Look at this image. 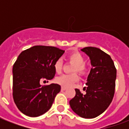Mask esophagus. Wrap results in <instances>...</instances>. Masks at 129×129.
<instances>
[{
  "mask_svg": "<svg viewBox=\"0 0 129 129\" xmlns=\"http://www.w3.org/2000/svg\"><path fill=\"white\" fill-rule=\"evenodd\" d=\"M66 90V88H65L63 86L61 87V90Z\"/></svg>",
  "mask_w": 129,
  "mask_h": 129,
  "instance_id": "esophagus-1",
  "label": "esophagus"
}]
</instances>
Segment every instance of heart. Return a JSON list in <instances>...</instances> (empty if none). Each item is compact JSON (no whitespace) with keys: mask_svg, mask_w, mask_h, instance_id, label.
I'll return each mask as SVG.
<instances>
[{"mask_svg":"<svg viewBox=\"0 0 129 129\" xmlns=\"http://www.w3.org/2000/svg\"><path fill=\"white\" fill-rule=\"evenodd\" d=\"M68 59L71 63L75 64L72 72H78L80 75H84L86 73L87 68L84 65L85 59L84 56L79 52H75L71 53L68 56ZM63 66V62L61 59H58L54 66L56 73H61ZM79 77L76 73L70 75H62L56 79V82L60 84L61 86L66 88H68L73 86L76 81H78Z\"/></svg>","mask_w":129,"mask_h":129,"instance_id":"obj_1","label":"heart"}]
</instances>
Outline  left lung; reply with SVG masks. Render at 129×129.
<instances>
[{
  "mask_svg": "<svg viewBox=\"0 0 129 129\" xmlns=\"http://www.w3.org/2000/svg\"><path fill=\"white\" fill-rule=\"evenodd\" d=\"M81 51L88 56L92 68L86 80V94L76 88L75 96L70 106L83 118H95L106 110L113 98L117 70L108 54L95 47H86Z\"/></svg>",
  "mask_w": 129,
  "mask_h": 129,
  "instance_id": "left-lung-1",
  "label": "left lung"
}]
</instances>
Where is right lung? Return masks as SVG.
<instances>
[{
  "mask_svg": "<svg viewBox=\"0 0 129 129\" xmlns=\"http://www.w3.org/2000/svg\"><path fill=\"white\" fill-rule=\"evenodd\" d=\"M64 52L55 47L35 45L19 54L13 66V98L21 113L38 117L51 108L61 86H42L40 81L54 78V63Z\"/></svg>",
  "mask_w": 129,
  "mask_h": 129,
  "instance_id": "add662e5",
  "label": "right lung"
}]
</instances>
